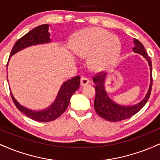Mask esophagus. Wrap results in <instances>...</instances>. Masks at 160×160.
Masks as SVG:
<instances>
[{"mask_svg":"<svg viewBox=\"0 0 160 160\" xmlns=\"http://www.w3.org/2000/svg\"><path fill=\"white\" fill-rule=\"evenodd\" d=\"M89 82V79H87L86 78H82L81 80H80V85H81L82 86H84L87 85Z\"/></svg>","mask_w":160,"mask_h":160,"instance_id":"obj_1","label":"esophagus"}]
</instances>
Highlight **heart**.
<instances>
[{
    "instance_id": "obj_1",
    "label": "heart",
    "mask_w": 160,
    "mask_h": 160,
    "mask_svg": "<svg viewBox=\"0 0 160 160\" xmlns=\"http://www.w3.org/2000/svg\"><path fill=\"white\" fill-rule=\"evenodd\" d=\"M73 47L80 58H89V65L95 71L112 65L121 50L120 40L112 36L111 33L99 28H91L79 32Z\"/></svg>"
}]
</instances>
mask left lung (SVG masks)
<instances>
[{
    "label": "left lung",
    "mask_w": 160,
    "mask_h": 160,
    "mask_svg": "<svg viewBox=\"0 0 160 160\" xmlns=\"http://www.w3.org/2000/svg\"><path fill=\"white\" fill-rule=\"evenodd\" d=\"M134 44L135 47L132 48L134 52L140 54L147 60L150 67V84L146 95L139 103L134 105H122L112 100L108 96V94L106 92L104 82L107 77V74H97L92 79V81L95 84V98L94 101V108L96 113L98 116L104 119V120L111 121V122H117L130 118L137 113L145 105L148 99L150 98V92L152 89V62L150 58L148 56L146 50H145L144 45L139 40L134 38Z\"/></svg>",
    "instance_id": "obj_1"
}]
</instances>
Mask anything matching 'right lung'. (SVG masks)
<instances>
[{
    "mask_svg": "<svg viewBox=\"0 0 160 160\" xmlns=\"http://www.w3.org/2000/svg\"><path fill=\"white\" fill-rule=\"evenodd\" d=\"M50 42V34L49 32L48 24L39 25L28 32L26 34L22 37L16 42L11 51L9 61L12 55L22 49L27 48L31 46L43 44V43H48ZM7 66H8V63ZM80 78L79 76L74 77L71 80L64 82L53 103L48 108L40 110V111H33L29 108L24 107L16 101L11 92L10 95L16 108L29 118L38 121V122H49L59 117L66 111V109L68 107L71 97L78 90V88L80 87Z\"/></svg>",
    "mask_w": 160,
    "mask_h": 160,
    "instance_id": "1",
    "label": "right lung"
}]
</instances>
